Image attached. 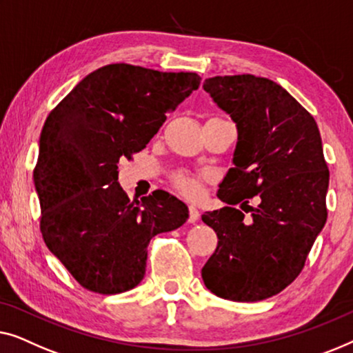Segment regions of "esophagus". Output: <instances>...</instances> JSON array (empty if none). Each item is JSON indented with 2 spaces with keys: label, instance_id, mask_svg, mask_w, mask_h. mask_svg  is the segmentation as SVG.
<instances>
[{
  "label": "esophagus",
  "instance_id": "esophagus-1",
  "mask_svg": "<svg viewBox=\"0 0 353 353\" xmlns=\"http://www.w3.org/2000/svg\"><path fill=\"white\" fill-rule=\"evenodd\" d=\"M188 211H190V216H188V222H196L200 219V211H198V208L195 205H190L188 206Z\"/></svg>",
  "mask_w": 353,
  "mask_h": 353
}]
</instances>
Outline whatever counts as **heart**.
<instances>
[{
  "label": "heart",
  "mask_w": 353,
  "mask_h": 353,
  "mask_svg": "<svg viewBox=\"0 0 353 353\" xmlns=\"http://www.w3.org/2000/svg\"><path fill=\"white\" fill-rule=\"evenodd\" d=\"M176 185L179 190L182 193H185L188 196H196L200 193V183H198L196 177H193L190 174H179L176 177Z\"/></svg>",
  "instance_id": "1"
}]
</instances>
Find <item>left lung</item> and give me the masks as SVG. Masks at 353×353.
<instances>
[{
	"label": "left lung",
	"instance_id": "obj_1",
	"mask_svg": "<svg viewBox=\"0 0 353 353\" xmlns=\"http://www.w3.org/2000/svg\"><path fill=\"white\" fill-rule=\"evenodd\" d=\"M203 89L238 131L233 168L217 192L227 206L201 216L219 238L201 269L203 281L222 299H267L301 274L325 227L330 171L319 126L272 79L214 77ZM256 194L260 205L252 208L247 198ZM235 204L246 205L252 217L246 220Z\"/></svg>",
	"mask_w": 353,
	"mask_h": 353
}]
</instances>
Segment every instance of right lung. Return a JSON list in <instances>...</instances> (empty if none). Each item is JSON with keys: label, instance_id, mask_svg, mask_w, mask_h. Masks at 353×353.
Listing matches in <instances>:
<instances>
[{"label": "right lung", "instance_id": "1", "mask_svg": "<svg viewBox=\"0 0 353 353\" xmlns=\"http://www.w3.org/2000/svg\"><path fill=\"white\" fill-rule=\"evenodd\" d=\"M200 79L112 63L83 78L46 118L33 172L41 233L86 290L120 294L136 288L152 238L187 222L185 203L168 192L142 205L129 201L118 161L142 150Z\"/></svg>", "mask_w": 353, "mask_h": 353}]
</instances>
